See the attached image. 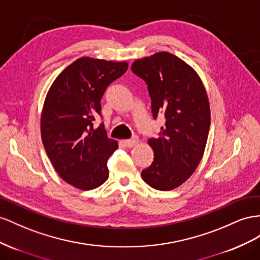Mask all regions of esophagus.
<instances>
[{
    "mask_svg": "<svg viewBox=\"0 0 260 260\" xmlns=\"http://www.w3.org/2000/svg\"><path fill=\"white\" fill-rule=\"evenodd\" d=\"M123 143H124V146H125V147L132 148V147H134V146L138 143V137L134 136V137H132L131 139H125Z\"/></svg>",
    "mask_w": 260,
    "mask_h": 260,
    "instance_id": "34e87169",
    "label": "esophagus"
}]
</instances>
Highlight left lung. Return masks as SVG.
<instances>
[{
	"label": "left lung",
	"mask_w": 260,
	"mask_h": 260,
	"mask_svg": "<svg viewBox=\"0 0 260 260\" xmlns=\"http://www.w3.org/2000/svg\"><path fill=\"white\" fill-rule=\"evenodd\" d=\"M132 72L148 87L154 120L166 117L158 136L148 140L154 158L143 180L154 189L171 190L189 179L203 158L210 128L208 97L196 72L169 52L135 61Z\"/></svg>",
	"instance_id": "1"
}]
</instances>
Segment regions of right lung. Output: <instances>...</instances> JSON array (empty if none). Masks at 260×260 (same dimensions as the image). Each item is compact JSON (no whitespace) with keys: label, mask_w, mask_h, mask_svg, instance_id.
<instances>
[{"label":"right lung","mask_w":260,"mask_h":260,"mask_svg":"<svg viewBox=\"0 0 260 260\" xmlns=\"http://www.w3.org/2000/svg\"><path fill=\"white\" fill-rule=\"evenodd\" d=\"M126 62L81 57L52 84L41 115V138L55 171L79 189L99 187L109 177L108 159L117 142L108 138L101 116L107 87L127 71Z\"/></svg>","instance_id":"add662e5"}]
</instances>
